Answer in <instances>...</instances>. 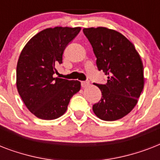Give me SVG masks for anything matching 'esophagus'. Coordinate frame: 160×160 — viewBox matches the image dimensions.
<instances>
[{
  "label": "esophagus",
  "instance_id": "obj_1",
  "mask_svg": "<svg viewBox=\"0 0 160 160\" xmlns=\"http://www.w3.org/2000/svg\"><path fill=\"white\" fill-rule=\"evenodd\" d=\"M89 85H90V83L88 82V81H81V86H82L83 88L87 87Z\"/></svg>",
  "mask_w": 160,
  "mask_h": 160
}]
</instances>
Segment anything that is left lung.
<instances>
[{
    "mask_svg": "<svg viewBox=\"0 0 160 160\" xmlns=\"http://www.w3.org/2000/svg\"><path fill=\"white\" fill-rule=\"evenodd\" d=\"M83 32L92 46L98 70L108 76L105 85L95 84L102 96L93 105V111L105 121L121 119L134 109L144 88L141 58L134 45L118 31L91 27Z\"/></svg>",
    "mask_w": 160,
    "mask_h": 160,
    "instance_id": "left-lung-1",
    "label": "left lung"
}]
</instances>
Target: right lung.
<instances>
[{
  "label": "right lung",
  "instance_id": "1",
  "mask_svg": "<svg viewBox=\"0 0 160 160\" xmlns=\"http://www.w3.org/2000/svg\"><path fill=\"white\" fill-rule=\"evenodd\" d=\"M80 27L48 28L29 41L16 67V87L27 109L40 119L51 120L65 114L73 95L80 90L78 80L54 78L66 46Z\"/></svg>",
  "mask_w": 160,
  "mask_h": 160
}]
</instances>
